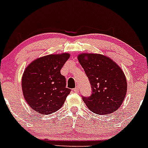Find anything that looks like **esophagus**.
Masks as SVG:
<instances>
[{
    "instance_id": "34e87169",
    "label": "esophagus",
    "mask_w": 148,
    "mask_h": 148,
    "mask_svg": "<svg viewBox=\"0 0 148 148\" xmlns=\"http://www.w3.org/2000/svg\"><path fill=\"white\" fill-rule=\"evenodd\" d=\"M73 91H74V92H78V91H79V87H78V86H77L76 87H75V89H73Z\"/></svg>"
}]
</instances>
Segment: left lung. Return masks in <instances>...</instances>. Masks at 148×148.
Masks as SVG:
<instances>
[{
  "mask_svg": "<svg viewBox=\"0 0 148 148\" xmlns=\"http://www.w3.org/2000/svg\"><path fill=\"white\" fill-rule=\"evenodd\" d=\"M78 60L90 82L92 92L83 97L92 113L106 115L121 107L127 93V79L121 67L108 56L96 53H81Z\"/></svg>",
  "mask_w": 148,
  "mask_h": 148,
  "instance_id": "8db88e82",
  "label": "left lung"
}]
</instances>
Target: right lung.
I'll return each mask as SVG.
<instances>
[{"label":"right lung","instance_id":"1","mask_svg":"<svg viewBox=\"0 0 148 148\" xmlns=\"http://www.w3.org/2000/svg\"><path fill=\"white\" fill-rule=\"evenodd\" d=\"M70 55L51 54L34 60L22 76L23 97L30 108L43 115L60 109L70 92L61 70Z\"/></svg>","mask_w":148,"mask_h":148}]
</instances>
